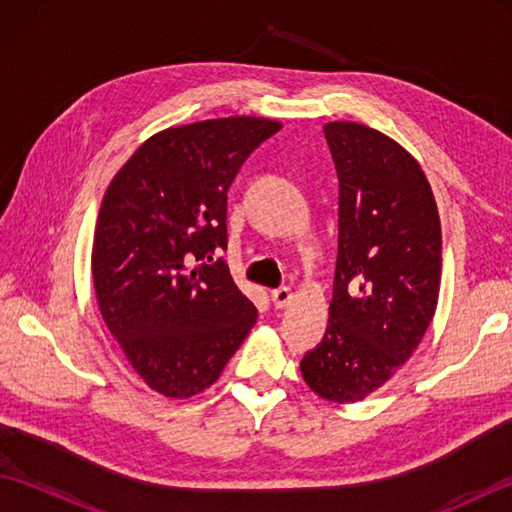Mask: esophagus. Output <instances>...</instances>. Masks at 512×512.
<instances>
[{
    "instance_id": "esophagus-1",
    "label": "esophagus",
    "mask_w": 512,
    "mask_h": 512,
    "mask_svg": "<svg viewBox=\"0 0 512 512\" xmlns=\"http://www.w3.org/2000/svg\"><path fill=\"white\" fill-rule=\"evenodd\" d=\"M270 299H273V303H275V308H286L288 303L292 301V290L290 288H277V290H273L270 292Z\"/></svg>"
}]
</instances>
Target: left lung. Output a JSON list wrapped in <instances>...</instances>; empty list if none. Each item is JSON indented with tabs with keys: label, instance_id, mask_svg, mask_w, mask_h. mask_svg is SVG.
Masks as SVG:
<instances>
[{
	"label": "left lung",
	"instance_id": "obj_1",
	"mask_svg": "<svg viewBox=\"0 0 512 512\" xmlns=\"http://www.w3.org/2000/svg\"><path fill=\"white\" fill-rule=\"evenodd\" d=\"M339 176V255L328 328L301 374L330 402L383 387L438 306L442 231L429 180L396 140L358 123L323 127Z\"/></svg>",
	"mask_w": 512,
	"mask_h": 512
}]
</instances>
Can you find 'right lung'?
<instances>
[{"mask_svg":"<svg viewBox=\"0 0 512 512\" xmlns=\"http://www.w3.org/2000/svg\"><path fill=\"white\" fill-rule=\"evenodd\" d=\"M281 123L257 116L169 127L116 173L92 246L96 301L145 383L191 398L220 378L257 321L228 273L226 193Z\"/></svg>","mask_w":512,"mask_h":512,"instance_id":"right-lung-1","label":"right lung"}]
</instances>
